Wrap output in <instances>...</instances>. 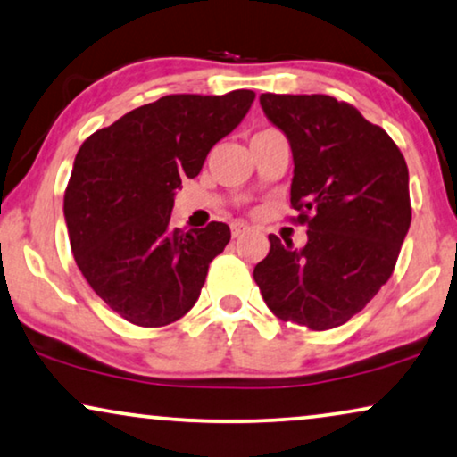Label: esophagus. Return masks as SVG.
<instances>
[{"instance_id": "34e87169", "label": "esophagus", "mask_w": 457, "mask_h": 457, "mask_svg": "<svg viewBox=\"0 0 457 457\" xmlns=\"http://www.w3.org/2000/svg\"><path fill=\"white\" fill-rule=\"evenodd\" d=\"M246 232H248V225L246 223H240V221L232 223V236H234V238H240V236H245Z\"/></svg>"}]
</instances>
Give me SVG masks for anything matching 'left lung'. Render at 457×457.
I'll use <instances>...</instances> for the list:
<instances>
[{
  "label": "left lung",
  "mask_w": 457,
  "mask_h": 457,
  "mask_svg": "<svg viewBox=\"0 0 457 457\" xmlns=\"http://www.w3.org/2000/svg\"><path fill=\"white\" fill-rule=\"evenodd\" d=\"M290 142V204L307 223L295 248L270 234L253 276L282 321L330 330L360 313L391 278L411 223L410 173L388 133L330 96L261 94Z\"/></svg>",
  "instance_id": "obj_1"
}]
</instances>
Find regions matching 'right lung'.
Returning <instances> with one entry per match:
<instances>
[{"instance_id": "add662e5", "label": "right lung", "mask_w": 457, "mask_h": 457, "mask_svg": "<svg viewBox=\"0 0 457 457\" xmlns=\"http://www.w3.org/2000/svg\"><path fill=\"white\" fill-rule=\"evenodd\" d=\"M253 100L251 89L165 96L79 148L64 192L72 254L96 295L131 324L158 328L184 318L209 263L232 238L219 221L190 232L169 221L181 179L196 178Z\"/></svg>"}]
</instances>
